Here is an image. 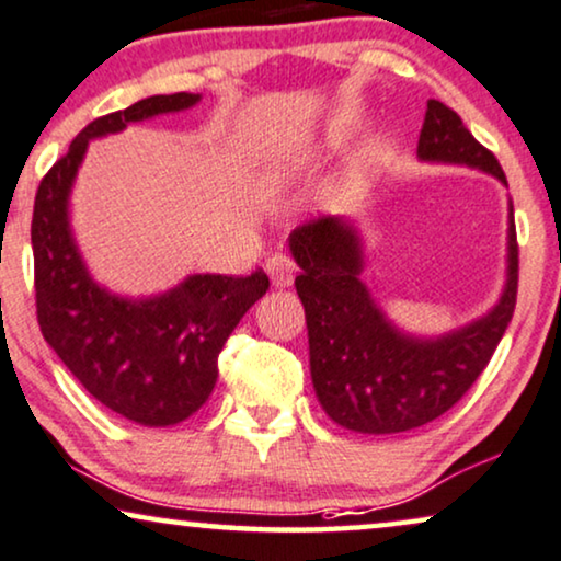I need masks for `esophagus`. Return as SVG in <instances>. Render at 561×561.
<instances>
[{
  "label": "esophagus",
  "instance_id": "esophagus-1",
  "mask_svg": "<svg viewBox=\"0 0 561 561\" xmlns=\"http://www.w3.org/2000/svg\"><path fill=\"white\" fill-rule=\"evenodd\" d=\"M295 261L287 256V253H272L266 259V274L272 279L274 287H289L295 282Z\"/></svg>",
  "mask_w": 561,
  "mask_h": 561
}]
</instances>
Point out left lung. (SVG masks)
<instances>
[{
  "label": "left lung",
  "mask_w": 561,
  "mask_h": 561,
  "mask_svg": "<svg viewBox=\"0 0 561 561\" xmlns=\"http://www.w3.org/2000/svg\"><path fill=\"white\" fill-rule=\"evenodd\" d=\"M417 159L480 169L507 186L495 156L474 140L457 112L428 100ZM300 266L295 279L310 341V377L318 402L343 428L402 433L436 421L461 400L488 367L518 293V243L507 203L505 285L488 316L457 331L413 335L400 331L362 282L364 241L346 218H318L289 233Z\"/></svg>",
  "instance_id": "obj_1"
}]
</instances>
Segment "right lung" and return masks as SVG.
I'll list each match as a JSON object with an SVG mask.
<instances>
[{"label":"right lung","instance_id":"1","mask_svg":"<svg viewBox=\"0 0 561 561\" xmlns=\"http://www.w3.org/2000/svg\"><path fill=\"white\" fill-rule=\"evenodd\" d=\"M199 100L156 94L89 123L37 186L30 230L43 339L94 400L151 428L182 423L205 405L218 382V354L245 310L266 295L268 276L261 268L251 276L190 274L161 295L110 293L89 274L73 238L71 190L89 140Z\"/></svg>","mask_w":561,"mask_h":561}]
</instances>
